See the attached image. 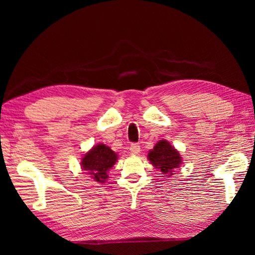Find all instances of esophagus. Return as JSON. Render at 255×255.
I'll return each mask as SVG.
<instances>
[{"mask_svg":"<svg viewBox=\"0 0 255 255\" xmlns=\"http://www.w3.org/2000/svg\"><path fill=\"white\" fill-rule=\"evenodd\" d=\"M129 150H130V153L132 155H137L138 153L140 152V146H139V144L133 143V144L130 145V147H129Z\"/></svg>","mask_w":255,"mask_h":255,"instance_id":"esophagus-1","label":"esophagus"}]
</instances>
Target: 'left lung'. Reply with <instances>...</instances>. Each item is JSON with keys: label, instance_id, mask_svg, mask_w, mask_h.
I'll use <instances>...</instances> for the list:
<instances>
[{"label": "left lung", "instance_id": "1", "mask_svg": "<svg viewBox=\"0 0 255 255\" xmlns=\"http://www.w3.org/2000/svg\"><path fill=\"white\" fill-rule=\"evenodd\" d=\"M148 159L164 176L173 174L172 172L181 164V155L165 140L158 141L154 146V149L149 150Z\"/></svg>", "mask_w": 255, "mask_h": 255}]
</instances>
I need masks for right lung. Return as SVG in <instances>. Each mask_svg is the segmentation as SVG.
Segmentation results:
<instances>
[{
  "label": "right lung",
  "mask_w": 255,
  "mask_h": 255,
  "mask_svg": "<svg viewBox=\"0 0 255 255\" xmlns=\"http://www.w3.org/2000/svg\"><path fill=\"white\" fill-rule=\"evenodd\" d=\"M117 154L105 144H99L84 155L82 167L98 182H105L108 179V171L117 161Z\"/></svg>",
  "instance_id": "obj_1"
}]
</instances>
